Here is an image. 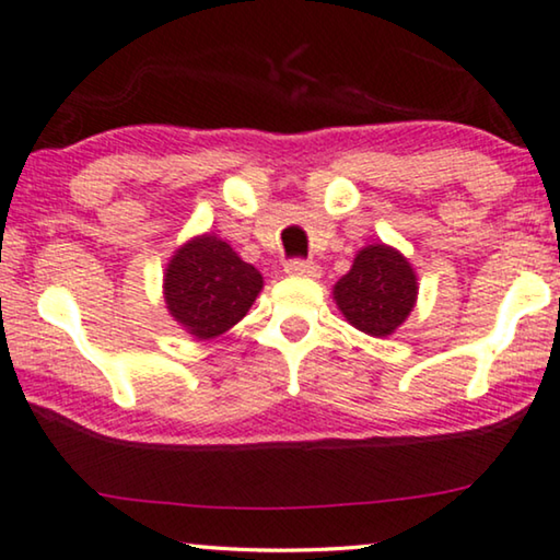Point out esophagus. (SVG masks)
Here are the masks:
<instances>
[{
	"label": "esophagus",
	"mask_w": 560,
	"mask_h": 560,
	"mask_svg": "<svg viewBox=\"0 0 560 560\" xmlns=\"http://www.w3.org/2000/svg\"><path fill=\"white\" fill-rule=\"evenodd\" d=\"M283 271L289 273V277H319V266L314 261H299V258H294V261H287V266H283Z\"/></svg>",
	"instance_id": "obj_1"
}]
</instances>
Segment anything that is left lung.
Listing matches in <instances>:
<instances>
[{"instance_id": "obj_1", "label": "left lung", "mask_w": 560, "mask_h": 560, "mask_svg": "<svg viewBox=\"0 0 560 560\" xmlns=\"http://www.w3.org/2000/svg\"><path fill=\"white\" fill-rule=\"evenodd\" d=\"M332 299L352 327L383 340L413 312L419 277L398 248L373 243L358 250L350 271L332 287Z\"/></svg>"}]
</instances>
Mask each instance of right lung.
I'll use <instances>...</instances> for the list:
<instances>
[{
	"label": "right lung",
	"mask_w": 560,
	"mask_h": 560,
	"mask_svg": "<svg viewBox=\"0 0 560 560\" xmlns=\"http://www.w3.org/2000/svg\"><path fill=\"white\" fill-rule=\"evenodd\" d=\"M264 289L261 271L215 233L192 235L172 254L162 279L164 304L198 342L215 340L246 317Z\"/></svg>",
	"instance_id": "1"
}]
</instances>
